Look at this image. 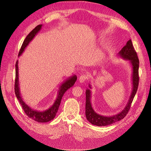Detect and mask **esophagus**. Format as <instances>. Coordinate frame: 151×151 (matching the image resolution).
Listing matches in <instances>:
<instances>
[{
  "label": "esophagus",
  "instance_id": "obj_1",
  "mask_svg": "<svg viewBox=\"0 0 151 151\" xmlns=\"http://www.w3.org/2000/svg\"><path fill=\"white\" fill-rule=\"evenodd\" d=\"M88 79V76L86 75H82L81 76H80V77H79L78 80L80 81V83H85V82Z\"/></svg>",
  "mask_w": 151,
  "mask_h": 151
}]
</instances>
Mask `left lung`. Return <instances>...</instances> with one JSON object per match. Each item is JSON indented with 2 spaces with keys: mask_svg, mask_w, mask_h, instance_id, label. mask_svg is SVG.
Listing matches in <instances>:
<instances>
[{
  "mask_svg": "<svg viewBox=\"0 0 151 151\" xmlns=\"http://www.w3.org/2000/svg\"><path fill=\"white\" fill-rule=\"evenodd\" d=\"M119 55L125 60H128L131 63L132 67V89L131 94L130 96L129 100L128 103L125 106L124 109L115 115L111 116H105L97 114L93 109L91 105V92L89 89H86V105H85V114L86 119L91 122L92 124L96 126H108L111 124H113L119 121H121L124 117L126 116L127 114L131 108V103L133 99L136 94L139 83V60L137 57V54L135 51L131 40L130 39L127 42L126 45L122 48L121 50L119 52ZM89 88H91V85L89 84Z\"/></svg>",
  "mask_w": 151,
  "mask_h": 151,
  "instance_id": "obj_1",
  "label": "left lung"
}]
</instances>
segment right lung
Here are the masks:
<instances>
[{"instance_id": "right-lung-1", "label": "right lung", "mask_w": 151, "mask_h": 151, "mask_svg": "<svg viewBox=\"0 0 151 151\" xmlns=\"http://www.w3.org/2000/svg\"><path fill=\"white\" fill-rule=\"evenodd\" d=\"M42 24H39L38 26L36 27L34 29H33L31 32H30L29 35L27 36L26 39H24L23 43H22V47L20 48L19 56L21 55L22 52H24L25 49L28 45H29V42L34 39L35 35L39 32L40 29L42 28ZM18 62L17 61L16 65H15V67H16V77H15V84H14V92L15 94H16L17 98L18 100L19 101L20 104H21V106L23 109L24 111L26 113L27 115L29 117V118L35 120V121L39 122H47L48 121H52V120L55 118L57 112L59 108L61 99H62L64 94L65 93V92L68 90V88L74 85V84L75 83V82L77 79L76 75H73L70 77L68 78L65 81L63 82V83L60 86L59 90L58 91L57 97L56 99L54 104L51 106L49 109L43 111H39L37 110H35L32 108H30L29 106H28L27 104L24 103V101L22 99L21 95H20V88H19V66H18Z\"/></svg>"}]
</instances>
